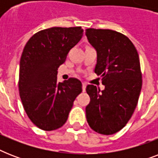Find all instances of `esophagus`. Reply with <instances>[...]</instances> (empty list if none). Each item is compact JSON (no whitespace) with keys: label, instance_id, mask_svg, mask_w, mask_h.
Listing matches in <instances>:
<instances>
[{"label":"esophagus","instance_id":"1","mask_svg":"<svg viewBox=\"0 0 158 158\" xmlns=\"http://www.w3.org/2000/svg\"><path fill=\"white\" fill-rule=\"evenodd\" d=\"M87 84L85 83H83L82 84V89H83V92H85V89H86Z\"/></svg>","mask_w":158,"mask_h":158}]
</instances>
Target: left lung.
Returning a JSON list of instances; mask_svg holds the SVG:
<instances>
[{"instance_id":"8db88e82","label":"left lung","mask_w":158,"mask_h":158,"mask_svg":"<svg viewBox=\"0 0 158 158\" xmlns=\"http://www.w3.org/2000/svg\"><path fill=\"white\" fill-rule=\"evenodd\" d=\"M85 33L98 53L94 72L105 85L102 91L87 86V121L97 133L113 135L126 125L138 104L143 82L139 57L132 42L119 32L87 28Z\"/></svg>"}]
</instances>
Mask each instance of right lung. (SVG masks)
Here are the masks:
<instances>
[{"mask_svg":"<svg viewBox=\"0 0 158 158\" xmlns=\"http://www.w3.org/2000/svg\"><path fill=\"white\" fill-rule=\"evenodd\" d=\"M84 34L81 27H53L33 34L23 48L19 64V91L23 109L39 129L52 131L66 122L76 97L79 79L57 82L58 67Z\"/></svg>","mask_w":158,"mask_h":158,"instance_id":"obj_1","label":"right lung"}]
</instances>
